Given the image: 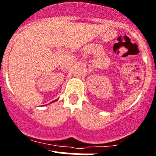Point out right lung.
Instances as JSON below:
<instances>
[{
  "mask_svg": "<svg viewBox=\"0 0 156 156\" xmlns=\"http://www.w3.org/2000/svg\"><path fill=\"white\" fill-rule=\"evenodd\" d=\"M56 101V100H55V101Z\"/></svg>",
  "mask_w": 156,
  "mask_h": 156,
  "instance_id": "1",
  "label": "right lung"
}]
</instances>
